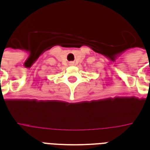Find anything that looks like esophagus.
I'll use <instances>...</instances> for the list:
<instances>
[{
	"label": "esophagus",
	"instance_id": "obj_1",
	"mask_svg": "<svg viewBox=\"0 0 150 150\" xmlns=\"http://www.w3.org/2000/svg\"><path fill=\"white\" fill-rule=\"evenodd\" d=\"M70 64H71V65H73V64H74V63H70Z\"/></svg>",
	"mask_w": 150,
	"mask_h": 150
}]
</instances>
